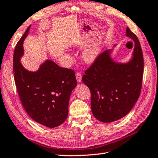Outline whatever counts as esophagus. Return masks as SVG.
<instances>
[{
    "mask_svg": "<svg viewBox=\"0 0 158 158\" xmlns=\"http://www.w3.org/2000/svg\"><path fill=\"white\" fill-rule=\"evenodd\" d=\"M76 80L78 82H80L82 80V74L80 72H77L76 74Z\"/></svg>",
    "mask_w": 158,
    "mask_h": 158,
    "instance_id": "1",
    "label": "esophagus"
}]
</instances>
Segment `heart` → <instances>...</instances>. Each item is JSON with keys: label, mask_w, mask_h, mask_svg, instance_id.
Masks as SVG:
<instances>
[{"label": "heart", "mask_w": 158, "mask_h": 158, "mask_svg": "<svg viewBox=\"0 0 158 158\" xmlns=\"http://www.w3.org/2000/svg\"><path fill=\"white\" fill-rule=\"evenodd\" d=\"M100 48L98 46H93L86 48L83 52L82 57L84 61L86 63L93 62L99 54Z\"/></svg>", "instance_id": "1"}]
</instances>
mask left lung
Here are the masks:
<instances>
[{
	"label": "left lung",
	"mask_w": 158,
	"mask_h": 158,
	"mask_svg": "<svg viewBox=\"0 0 158 158\" xmlns=\"http://www.w3.org/2000/svg\"><path fill=\"white\" fill-rule=\"evenodd\" d=\"M135 41L132 60L127 64L111 60L109 51L98 55L85 71L82 81L90 91L92 113L98 120L111 122L128 114L141 91L144 59L137 36L127 28Z\"/></svg>",
	"instance_id": "left-lung-1"
}]
</instances>
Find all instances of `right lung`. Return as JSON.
I'll return each instance as SVG.
<instances>
[{
    "instance_id": "obj_1",
    "label": "right lung",
    "mask_w": 158,
    "mask_h": 158,
    "mask_svg": "<svg viewBox=\"0 0 158 158\" xmlns=\"http://www.w3.org/2000/svg\"><path fill=\"white\" fill-rule=\"evenodd\" d=\"M30 26L17 43L13 53V72L20 101L27 114L38 123L55 128L64 122L68 104L77 82L73 69L61 68L47 60L36 72L27 71L19 61L23 43Z\"/></svg>"
}]
</instances>
